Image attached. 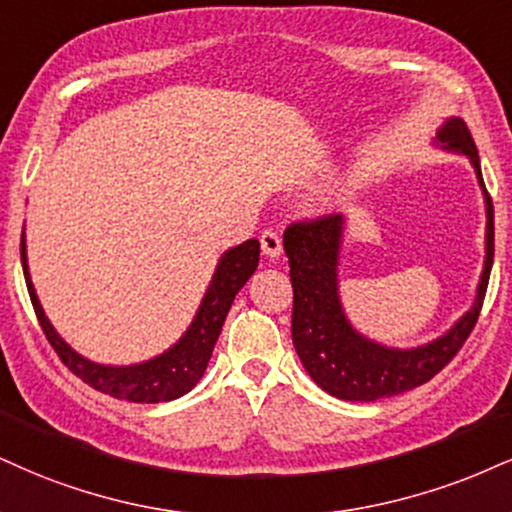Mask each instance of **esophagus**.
<instances>
[{"label":"esophagus","instance_id":"1","mask_svg":"<svg viewBox=\"0 0 512 512\" xmlns=\"http://www.w3.org/2000/svg\"><path fill=\"white\" fill-rule=\"evenodd\" d=\"M260 245H262V252L269 257V260H276V257L283 252L281 236L276 231H264L260 236Z\"/></svg>","mask_w":512,"mask_h":512}]
</instances>
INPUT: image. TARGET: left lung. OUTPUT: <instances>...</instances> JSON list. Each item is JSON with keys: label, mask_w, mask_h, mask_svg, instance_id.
<instances>
[{"label": "left lung", "mask_w": 512, "mask_h": 512, "mask_svg": "<svg viewBox=\"0 0 512 512\" xmlns=\"http://www.w3.org/2000/svg\"><path fill=\"white\" fill-rule=\"evenodd\" d=\"M432 145L470 159L484 195V264L474 300L451 329L412 348L384 346L355 329L341 300V257L348 219L336 217L293 224L283 233L293 283V346L305 372L329 396L353 403H372L427 384L463 348L477 324L494 264V205L486 195L477 147L465 121L451 116L439 126Z\"/></svg>", "instance_id": "1"}]
</instances>
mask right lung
Listing matches in <instances>:
<instances>
[{
	"label": "right lung",
	"instance_id": "right-lung-1",
	"mask_svg": "<svg viewBox=\"0 0 512 512\" xmlns=\"http://www.w3.org/2000/svg\"><path fill=\"white\" fill-rule=\"evenodd\" d=\"M21 262L23 274H26V286L33 300L35 315L40 319L42 331L47 341L57 350V355L64 360V365L71 369L92 389L109 393V396L131 400V403H166L186 396L190 389H195L197 381L205 374L209 357H212L214 343L221 334V326L229 315L233 298L245 281L255 274L257 262H260V240L250 238L245 243L233 245L219 257L217 269H214L212 281H209L205 295H202L200 307H197L193 322L183 331L181 338L155 357L133 365H104L90 357L80 355L76 348H71L49 317L42 310V303L35 293L33 279L28 269V245H26V226H23L21 238Z\"/></svg>",
	"mask_w": 512,
	"mask_h": 512
}]
</instances>
